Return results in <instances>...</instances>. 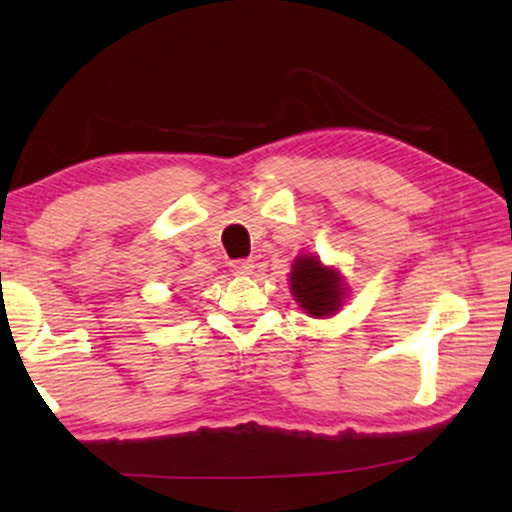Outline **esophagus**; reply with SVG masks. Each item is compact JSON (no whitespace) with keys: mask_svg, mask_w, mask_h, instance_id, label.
<instances>
[{"mask_svg":"<svg viewBox=\"0 0 512 512\" xmlns=\"http://www.w3.org/2000/svg\"><path fill=\"white\" fill-rule=\"evenodd\" d=\"M251 270H254V263L251 261H244V258H240V261H230V272H233V275H249Z\"/></svg>","mask_w":512,"mask_h":512,"instance_id":"obj_1","label":"esophagus"}]
</instances>
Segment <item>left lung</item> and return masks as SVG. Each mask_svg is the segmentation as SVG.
I'll use <instances>...</instances> for the list:
<instances>
[{
    "label": "left lung",
    "mask_w": 512,
    "mask_h": 512,
    "mask_svg": "<svg viewBox=\"0 0 512 512\" xmlns=\"http://www.w3.org/2000/svg\"><path fill=\"white\" fill-rule=\"evenodd\" d=\"M291 291L298 305L312 317H328L342 305L345 286L338 272L328 270L314 256H300L293 263Z\"/></svg>",
    "instance_id": "obj_1"
}]
</instances>
